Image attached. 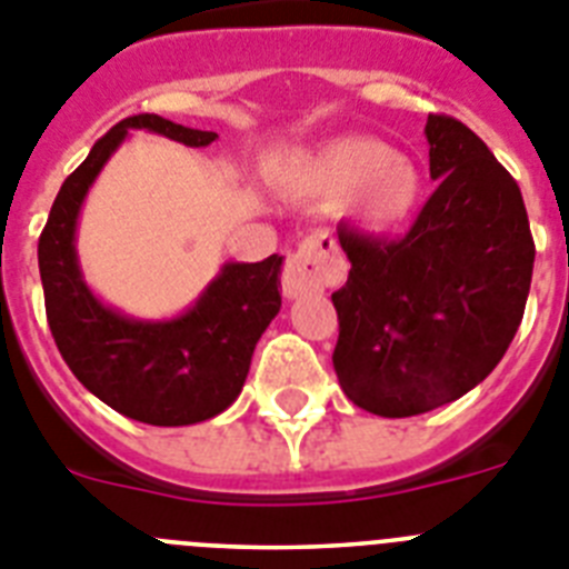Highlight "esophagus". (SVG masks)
<instances>
[{"label":"esophagus","mask_w":569,"mask_h":569,"mask_svg":"<svg viewBox=\"0 0 569 569\" xmlns=\"http://www.w3.org/2000/svg\"><path fill=\"white\" fill-rule=\"evenodd\" d=\"M346 274V263L340 257L338 243L329 234L306 237L300 249L286 260L283 295L289 300L306 298L326 286L340 283Z\"/></svg>","instance_id":"obj_1"}]
</instances>
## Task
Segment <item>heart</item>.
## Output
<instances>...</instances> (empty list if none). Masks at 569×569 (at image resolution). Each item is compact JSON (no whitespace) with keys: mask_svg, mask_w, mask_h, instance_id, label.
<instances>
[{"mask_svg":"<svg viewBox=\"0 0 569 569\" xmlns=\"http://www.w3.org/2000/svg\"><path fill=\"white\" fill-rule=\"evenodd\" d=\"M286 182L298 194L340 200L343 214L369 234L403 229L423 200L418 162L372 137H343L300 157Z\"/></svg>","mask_w":569,"mask_h":569,"instance_id":"1","label":"heart"}]
</instances>
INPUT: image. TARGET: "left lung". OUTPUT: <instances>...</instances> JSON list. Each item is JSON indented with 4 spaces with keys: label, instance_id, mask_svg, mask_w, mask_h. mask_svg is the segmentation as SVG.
I'll return each mask as SVG.
<instances>
[{
    "label": "left lung",
    "instance_id": "left-lung-1",
    "mask_svg": "<svg viewBox=\"0 0 569 569\" xmlns=\"http://www.w3.org/2000/svg\"><path fill=\"white\" fill-rule=\"evenodd\" d=\"M438 189L403 240L340 229L349 280L332 295V363L355 407L429 412L478 387L518 332L530 295V220L518 182L463 122L429 113Z\"/></svg>",
    "mask_w": 569,
    "mask_h": 569
}]
</instances>
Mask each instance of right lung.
Masks as SVG:
<instances>
[{
  "label": "right lung",
  "mask_w": 569,
  "mask_h": 569,
  "mask_svg": "<svg viewBox=\"0 0 569 569\" xmlns=\"http://www.w3.org/2000/svg\"><path fill=\"white\" fill-rule=\"evenodd\" d=\"M131 131L189 148L211 146L217 137L157 113H137L93 142L86 162L62 182L39 237L48 326L71 372L102 403L151 427H189L226 412L243 392L257 340L280 312L283 257L229 260L174 318H131L108 306L86 283L77 226L88 191Z\"/></svg>",
  "instance_id": "obj_1"
}]
</instances>
